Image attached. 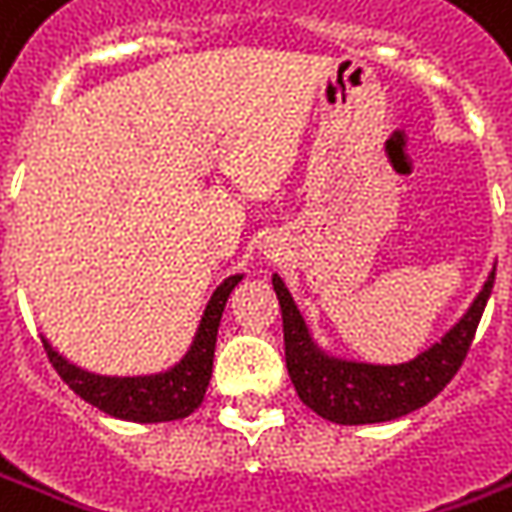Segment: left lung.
I'll use <instances>...</instances> for the list:
<instances>
[{
	"label": "left lung",
	"mask_w": 512,
	"mask_h": 512,
	"mask_svg": "<svg viewBox=\"0 0 512 512\" xmlns=\"http://www.w3.org/2000/svg\"><path fill=\"white\" fill-rule=\"evenodd\" d=\"M493 277L496 268L488 274L466 316L441 341L432 343L427 352L399 366H374V363L327 355L313 341L305 318L285 288V282L280 280V274H274L271 282L282 310L285 363L299 399L310 410H316L318 416L335 424H380V421L407 416L432 402L466 360L482 310L491 296Z\"/></svg>",
	"instance_id": "8db88e82"
}]
</instances>
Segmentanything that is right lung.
Segmentation results:
<instances>
[{"instance_id":"add662e5","label":"right lung","mask_w":512,"mask_h":512,"mask_svg":"<svg viewBox=\"0 0 512 512\" xmlns=\"http://www.w3.org/2000/svg\"><path fill=\"white\" fill-rule=\"evenodd\" d=\"M241 280L244 274H232L216 288L205 307V316L199 321L191 349L169 371L146 374V377H102L57 355L52 343L44 338L46 357L71 391L82 396L88 405L99 407L107 416L138 421V424L177 421V418L191 416L196 407L202 405L207 385H210L221 313L232 288Z\"/></svg>"}]
</instances>
